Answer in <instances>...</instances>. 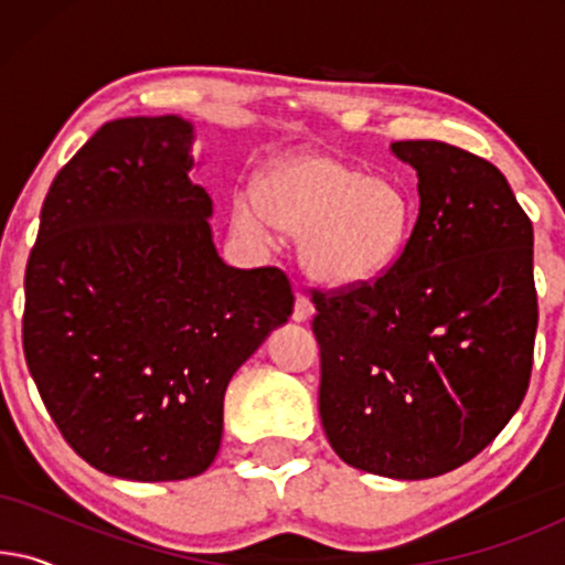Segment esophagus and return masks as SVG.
Instances as JSON below:
<instances>
[{
    "instance_id": "esophagus-1",
    "label": "esophagus",
    "mask_w": 565,
    "mask_h": 565,
    "mask_svg": "<svg viewBox=\"0 0 565 565\" xmlns=\"http://www.w3.org/2000/svg\"><path fill=\"white\" fill-rule=\"evenodd\" d=\"M313 313H316V308H313L311 300H308L306 296H300V292H298V296H296V308H292V321H298V323L311 321Z\"/></svg>"
}]
</instances>
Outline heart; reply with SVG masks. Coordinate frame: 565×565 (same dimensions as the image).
Returning a JSON list of instances; mask_svg holds the SVG:
<instances>
[{"instance_id":"b5f03b06","label":"heart","mask_w":565,"mask_h":565,"mask_svg":"<svg viewBox=\"0 0 565 565\" xmlns=\"http://www.w3.org/2000/svg\"><path fill=\"white\" fill-rule=\"evenodd\" d=\"M242 234L280 228L300 238V265L323 288L370 285L396 265L414 228V200L388 177L329 151H298L262 169L257 190L234 203Z\"/></svg>"}]
</instances>
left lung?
Wrapping results in <instances>:
<instances>
[{
  "mask_svg": "<svg viewBox=\"0 0 565 565\" xmlns=\"http://www.w3.org/2000/svg\"><path fill=\"white\" fill-rule=\"evenodd\" d=\"M419 218L381 280L313 292L319 414L365 473L422 481L476 458L520 408L537 331L532 223L491 161L396 141Z\"/></svg>",
  "mask_w": 565,
  "mask_h": 565,
  "instance_id": "8db88e82",
  "label": "left lung"
}]
</instances>
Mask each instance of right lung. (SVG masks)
Returning a JSON list of instances; mask_svg holds the SVG:
<instances>
[{
  "label": "right lung",
  "mask_w": 565,
  "mask_h": 565,
  "mask_svg": "<svg viewBox=\"0 0 565 565\" xmlns=\"http://www.w3.org/2000/svg\"><path fill=\"white\" fill-rule=\"evenodd\" d=\"M192 141L180 115L105 122L53 180L28 259L38 393L74 452L126 481L211 468L231 377L292 313L280 269L218 257Z\"/></svg>",
  "instance_id": "1"
}]
</instances>
